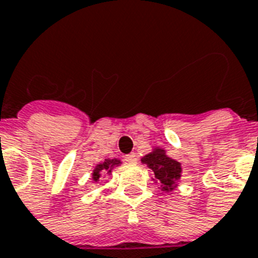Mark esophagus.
I'll return each instance as SVG.
<instances>
[{"instance_id":"1","label":"esophagus","mask_w":258,"mask_h":258,"mask_svg":"<svg viewBox=\"0 0 258 258\" xmlns=\"http://www.w3.org/2000/svg\"><path fill=\"white\" fill-rule=\"evenodd\" d=\"M124 161L130 162V164H135L138 161V157H136L135 153H130V155L124 156Z\"/></svg>"}]
</instances>
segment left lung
Listing matches in <instances>:
<instances>
[{
	"mask_svg": "<svg viewBox=\"0 0 258 258\" xmlns=\"http://www.w3.org/2000/svg\"><path fill=\"white\" fill-rule=\"evenodd\" d=\"M142 162L153 170L155 178L161 182V190L172 191L176 187L177 179L181 177V164L168 157L164 149L156 148L153 152L144 156Z\"/></svg>",
	"mask_w": 258,
	"mask_h": 258,
	"instance_id": "left-lung-1",
	"label": "left lung"
}]
</instances>
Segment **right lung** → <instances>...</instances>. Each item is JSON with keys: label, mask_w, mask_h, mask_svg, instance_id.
I'll return each mask as SVG.
<instances>
[{"label": "right lung", "mask_w": 258, "mask_h": 258, "mask_svg": "<svg viewBox=\"0 0 258 258\" xmlns=\"http://www.w3.org/2000/svg\"><path fill=\"white\" fill-rule=\"evenodd\" d=\"M119 162L120 161L115 159L105 160V162H102V164H99V165L96 166V169H94V172H93V179H94V181H98V178L101 177V172H103V170H106L107 174H110L112 168H114L115 165H118Z\"/></svg>", "instance_id": "right-lung-1"}]
</instances>
